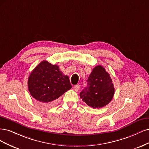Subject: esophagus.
Masks as SVG:
<instances>
[{"instance_id": "esophagus-1", "label": "esophagus", "mask_w": 149, "mask_h": 149, "mask_svg": "<svg viewBox=\"0 0 149 149\" xmlns=\"http://www.w3.org/2000/svg\"><path fill=\"white\" fill-rule=\"evenodd\" d=\"M80 89V85L79 84L75 85L74 87V90L75 91V92H78Z\"/></svg>"}]
</instances>
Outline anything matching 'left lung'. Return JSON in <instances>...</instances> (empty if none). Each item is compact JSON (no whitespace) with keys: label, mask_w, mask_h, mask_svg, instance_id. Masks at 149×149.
<instances>
[{"label":"left lung","mask_w":149,"mask_h":149,"mask_svg":"<svg viewBox=\"0 0 149 149\" xmlns=\"http://www.w3.org/2000/svg\"><path fill=\"white\" fill-rule=\"evenodd\" d=\"M87 81V87L80 92V97L88 106L100 108L111 102L114 94V85L103 66L95 67Z\"/></svg>","instance_id":"obj_1"}]
</instances>
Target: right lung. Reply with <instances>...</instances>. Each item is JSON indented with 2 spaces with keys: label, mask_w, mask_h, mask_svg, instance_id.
Returning <instances> with one entry per match:
<instances>
[{
  "label": "right lung",
  "mask_w": 149,
  "mask_h": 149,
  "mask_svg": "<svg viewBox=\"0 0 149 149\" xmlns=\"http://www.w3.org/2000/svg\"><path fill=\"white\" fill-rule=\"evenodd\" d=\"M28 87L31 95L38 102L49 105L55 103L72 85L69 77L62 74L58 65L43 61L31 72Z\"/></svg>",
  "instance_id": "obj_1"
}]
</instances>
